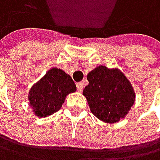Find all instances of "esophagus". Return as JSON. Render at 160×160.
Masks as SVG:
<instances>
[{
	"instance_id": "34e87169",
	"label": "esophagus",
	"mask_w": 160,
	"mask_h": 160,
	"mask_svg": "<svg viewBox=\"0 0 160 160\" xmlns=\"http://www.w3.org/2000/svg\"><path fill=\"white\" fill-rule=\"evenodd\" d=\"M77 89L78 92H82L83 90V83L82 82H77Z\"/></svg>"
}]
</instances>
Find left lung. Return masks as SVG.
<instances>
[{"label":"left lung","mask_w":160,"mask_h":160,"mask_svg":"<svg viewBox=\"0 0 160 160\" xmlns=\"http://www.w3.org/2000/svg\"><path fill=\"white\" fill-rule=\"evenodd\" d=\"M88 81L83 95L98 119L116 123L127 115L135 102V92L119 70L99 66L88 73Z\"/></svg>","instance_id":"1"}]
</instances>
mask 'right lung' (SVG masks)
Listing matches in <instances>:
<instances>
[{
  "mask_svg": "<svg viewBox=\"0 0 160 160\" xmlns=\"http://www.w3.org/2000/svg\"><path fill=\"white\" fill-rule=\"evenodd\" d=\"M76 90V84L69 75L53 68L31 88L28 99L35 114L46 117L60 110L65 97Z\"/></svg>",
  "mask_w": 160,
  "mask_h": 160,
  "instance_id": "add662e5",
  "label": "right lung"
}]
</instances>
